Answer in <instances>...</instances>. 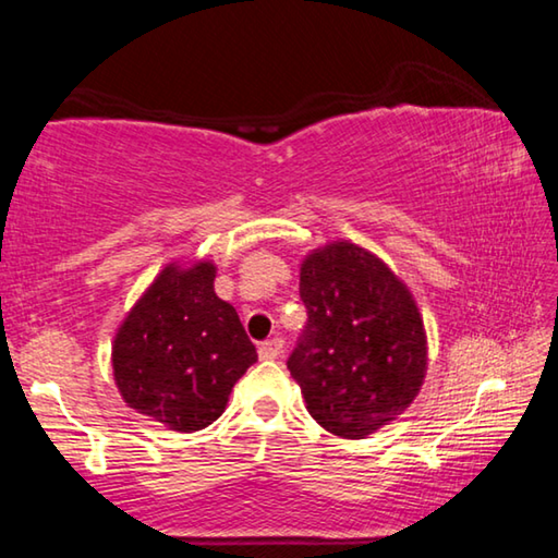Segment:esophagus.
I'll use <instances>...</instances> for the list:
<instances>
[{
	"mask_svg": "<svg viewBox=\"0 0 558 558\" xmlns=\"http://www.w3.org/2000/svg\"><path fill=\"white\" fill-rule=\"evenodd\" d=\"M282 352V339H268V342H260L258 347V356L260 359H278Z\"/></svg>",
	"mask_w": 558,
	"mask_h": 558,
	"instance_id": "obj_1",
	"label": "esophagus"
}]
</instances>
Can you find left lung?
I'll list each match as a JSON object with an SVG mask.
<instances>
[{"label": "left lung", "instance_id": "obj_1", "mask_svg": "<svg viewBox=\"0 0 558 558\" xmlns=\"http://www.w3.org/2000/svg\"><path fill=\"white\" fill-rule=\"evenodd\" d=\"M300 298L307 325L288 369L319 426L356 440L409 409L428 342L403 280L372 251L335 241L302 260Z\"/></svg>", "mask_w": 558, "mask_h": 558}]
</instances>
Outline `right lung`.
<instances>
[{"label": "right lung", "instance_id": "right-lung-1", "mask_svg": "<svg viewBox=\"0 0 558 558\" xmlns=\"http://www.w3.org/2000/svg\"><path fill=\"white\" fill-rule=\"evenodd\" d=\"M216 266L169 263L112 339V376L130 409L194 433L219 418L256 347L233 305L214 292Z\"/></svg>", "mask_w": 558, "mask_h": 558}]
</instances>
